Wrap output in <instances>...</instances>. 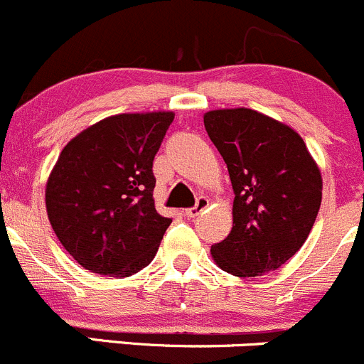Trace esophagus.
Returning <instances> with one entry per match:
<instances>
[{
  "label": "esophagus",
  "mask_w": 364,
  "mask_h": 364,
  "mask_svg": "<svg viewBox=\"0 0 364 364\" xmlns=\"http://www.w3.org/2000/svg\"><path fill=\"white\" fill-rule=\"evenodd\" d=\"M207 207H209V198H205V196H200V198L196 200L195 207H191V209L186 210V216H188V218H196V216H198V214H202L203 210L207 209Z\"/></svg>",
  "instance_id": "1"
}]
</instances>
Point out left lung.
<instances>
[{
	"label": "left lung",
	"mask_w": 364,
	"mask_h": 364,
	"mask_svg": "<svg viewBox=\"0 0 364 364\" xmlns=\"http://www.w3.org/2000/svg\"><path fill=\"white\" fill-rule=\"evenodd\" d=\"M203 124L234 189V225L210 254L230 275H266L306 243L321 203L320 169L293 128L252 109L210 110Z\"/></svg>",
	"instance_id": "8db88e82"
}]
</instances>
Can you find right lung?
Segmentation results:
<instances>
[{
    "label": "right lung",
    "mask_w": 364,
    "mask_h": 364,
    "mask_svg": "<svg viewBox=\"0 0 364 364\" xmlns=\"http://www.w3.org/2000/svg\"><path fill=\"white\" fill-rule=\"evenodd\" d=\"M173 112L117 114L73 137L46 184L62 247L92 273L130 277L155 257L171 218L155 210L154 159Z\"/></svg>",
    "instance_id": "right-lung-1"
}]
</instances>
